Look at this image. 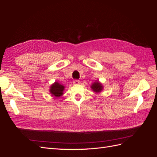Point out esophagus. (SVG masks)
Masks as SVG:
<instances>
[{"label":"esophagus","instance_id":"1","mask_svg":"<svg viewBox=\"0 0 157 157\" xmlns=\"http://www.w3.org/2000/svg\"><path fill=\"white\" fill-rule=\"evenodd\" d=\"M80 83V80H73V84H74L77 85V84H79Z\"/></svg>","mask_w":157,"mask_h":157}]
</instances>
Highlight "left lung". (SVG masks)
<instances>
[{
	"label": "left lung",
	"mask_w": 157,
	"mask_h": 157,
	"mask_svg": "<svg viewBox=\"0 0 157 157\" xmlns=\"http://www.w3.org/2000/svg\"><path fill=\"white\" fill-rule=\"evenodd\" d=\"M92 88L94 92H101V90L103 88V86H101V84H100L99 82H96L92 85Z\"/></svg>",
	"instance_id": "obj_1"
}]
</instances>
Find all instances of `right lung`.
I'll return each instance as SVG.
<instances>
[{
  "instance_id": "add662e5",
  "label": "right lung",
  "mask_w": 157,
  "mask_h": 157,
  "mask_svg": "<svg viewBox=\"0 0 157 157\" xmlns=\"http://www.w3.org/2000/svg\"><path fill=\"white\" fill-rule=\"evenodd\" d=\"M64 90V86L62 85L59 84L58 82H55L50 87V91L52 96L56 97H59L63 94V91Z\"/></svg>"
}]
</instances>
